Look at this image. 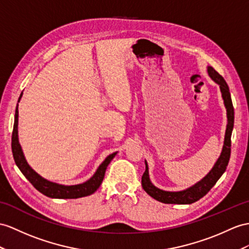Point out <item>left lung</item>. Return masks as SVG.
<instances>
[{
    "label": "left lung",
    "instance_id": "1",
    "mask_svg": "<svg viewBox=\"0 0 249 249\" xmlns=\"http://www.w3.org/2000/svg\"><path fill=\"white\" fill-rule=\"evenodd\" d=\"M208 75L215 83L220 86V89L222 93V97L224 100V105H225L226 111H227V126L225 132V138H224V145L222 149V153L216 162L214 163L213 168L211 169L210 172L206 175V177L197 181L196 185L188 188L183 191H165L161 190L160 188L155 187L151 183L149 178V168L148 163L145 162V171L142 174V186L143 190L148 193L150 196L155 198L156 201L165 203V204H192L199 198H202L204 196L207 195L209 190L215 185V183L219 178L222 177L223 173L226 171V168L228 166L229 159H230V152H231V133L233 129V123H234V112H233V106L231 101V97H230L229 88L227 86L226 81L224 78L217 72L213 68L208 66Z\"/></svg>",
    "mask_w": 249,
    "mask_h": 249
}]
</instances>
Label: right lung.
I'll return each mask as SVG.
<instances>
[{
  "instance_id": "add662e5",
  "label": "right lung",
  "mask_w": 249,
  "mask_h": 249,
  "mask_svg": "<svg viewBox=\"0 0 249 249\" xmlns=\"http://www.w3.org/2000/svg\"><path fill=\"white\" fill-rule=\"evenodd\" d=\"M20 95L19 101L22 97ZM18 101V102H19ZM18 117H19V111H18V105L16 108L15 114V124H14V131H13V137H11V149H13V155L14 160L16 161V165L20 169V171L23 173L36 189L40 191L42 195H44L48 197L52 198H78L93 195V193L98 189L101 185L102 180L105 178V173L108 163L114 159L117 152H114L108 155L104 162L97 169L95 174L90 178L86 183L79 184V185H71V186H65L60 185L57 183H53V181L47 180L43 178L40 175L34 171L30 166L27 163L25 156L23 154V151L21 145L19 143V137H18Z\"/></svg>"
}]
</instances>
